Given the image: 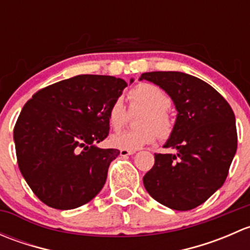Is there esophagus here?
Masks as SVG:
<instances>
[{"label":"esophagus","mask_w":250,"mask_h":250,"mask_svg":"<svg viewBox=\"0 0 250 250\" xmlns=\"http://www.w3.org/2000/svg\"><path fill=\"white\" fill-rule=\"evenodd\" d=\"M135 151H127V150H121L120 151V155L122 156V157H127V156H132L134 155Z\"/></svg>","instance_id":"34e87169"}]
</instances>
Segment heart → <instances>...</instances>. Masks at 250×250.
<instances>
[{
	"label": "heart",
	"mask_w": 250,
	"mask_h": 250,
	"mask_svg": "<svg viewBox=\"0 0 250 250\" xmlns=\"http://www.w3.org/2000/svg\"><path fill=\"white\" fill-rule=\"evenodd\" d=\"M130 109H140L141 115L138 130L116 133L110 138V144L116 148L137 151L145 145L152 144L157 137L166 139L172 134L174 122L168 109L170 99L160 87L152 83H139L128 92ZM109 123L113 129H121L127 121V111L122 100L112 103L107 112Z\"/></svg>",
	"instance_id": "obj_1"
}]
</instances>
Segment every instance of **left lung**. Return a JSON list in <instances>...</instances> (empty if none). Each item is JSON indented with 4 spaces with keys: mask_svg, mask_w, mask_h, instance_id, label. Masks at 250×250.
<instances>
[{
    "mask_svg": "<svg viewBox=\"0 0 250 250\" xmlns=\"http://www.w3.org/2000/svg\"><path fill=\"white\" fill-rule=\"evenodd\" d=\"M160 85L178 111L165 147L176 153H155V165L143 178L151 197L174 210H190L223 186L237 150L234 113L211 85L179 71L141 75Z\"/></svg>",
    "mask_w": 250,
    "mask_h": 250,
    "instance_id": "left-lung-1",
    "label": "left lung"
}]
</instances>
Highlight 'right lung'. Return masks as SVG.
<instances>
[{"label":"right lung","mask_w":250,"mask_h":250,"mask_svg":"<svg viewBox=\"0 0 250 250\" xmlns=\"http://www.w3.org/2000/svg\"><path fill=\"white\" fill-rule=\"evenodd\" d=\"M125 87L122 78L78 75L39 90L24 105L14 127L18 166L44 204L67 210L100 192L120 150L95 144L109 135L107 112Z\"/></svg>","instance_id":"obj_1"}]
</instances>
